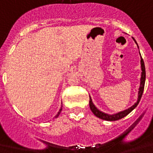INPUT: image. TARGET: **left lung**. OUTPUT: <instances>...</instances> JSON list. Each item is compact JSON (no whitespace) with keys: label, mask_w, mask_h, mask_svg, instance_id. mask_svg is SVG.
<instances>
[{"label":"left lung","mask_w":153,"mask_h":153,"mask_svg":"<svg viewBox=\"0 0 153 153\" xmlns=\"http://www.w3.org/2000/svg\"><path fill=\"white\" fill-rule=\"evenodd\" d=\"M134 40V38H133ZM136 42V40H135ZM141 67H142V76H141V83H140V91H139V97H138V100L136 103L133 105V106H131L130 108H129L126 110H124L123 112H120L118 113L117 114L115 115H108L106 113H102L101 111H100L99 109H97L94 105H93V102H92L91 98L90 97V107L91 111L93 112V113L95 115L96 117H98L100 119H102L104 120H107V121H116V120H120V119L123 118L129 114L130 112H132L135 108L137 106V105L140 102V100H141V97L143 96V90H144V86H145V81H146V68H145V64H144V61H143V59L141 57Z\"/></svg>","instance_id":"1"}]
</instances>
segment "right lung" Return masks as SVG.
<instances>
[{
	"label": "right lung",
	"instance_id": "right-lung-1",
	"mask_svg": "<svg viewBox=\"0 0 153 153\" xmlns=\"http://www.w3.org/2000/svg\"><path fill=\"white\" fill-rule=\"evenodd\" d=\"M62 107H63V106H61V108H60V111L58 112V113H57V114H56V117H55V118H57V117H59V115H60V113H61V110H62Z\"/></svg>",
	"mask_w": 153,
	"mask_h": 153
}]
</instances>
